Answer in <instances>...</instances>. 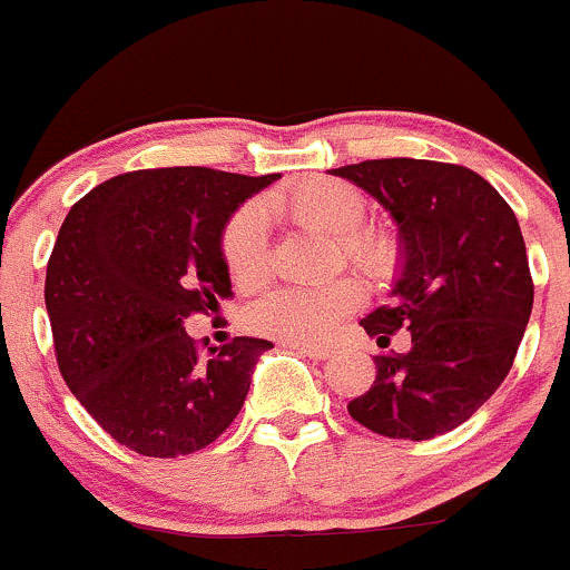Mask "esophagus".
<instances>
[{"label": "esophagus", "instance_id": "esophagus-1", "mask_svg": "<svg viewBox=\"0 0 570 570\" xmlns=\"http://www.w3.org/2000/svg\"><path fill=\"white\" fill-rule=\"evenodd\" d=\"M292 348H297L299 354L311 356V360H327V356H333V348L318 346V343H305V346H292Z\"/></svg>", "mask_w": 570, "mask_h": 570}]
</instances>
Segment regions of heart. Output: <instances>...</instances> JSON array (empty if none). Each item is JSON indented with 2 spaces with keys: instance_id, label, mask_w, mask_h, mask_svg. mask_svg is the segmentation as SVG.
I'll use <instances>...</instances> for the list:
<instances>
[{
  "instance_id": "b5f03b06",
  "label": "heart",
  "mask_w": 570,
  "mask_h": 570,
  "mask_svg": "<svg viewBox=\"0 0 570 570\" xmlns=\"http://www.w3.org/2000/svg\"><path fill=\"white\" fill-rule=\"evenodd\" d=\"M265 208L273 216L337 237L348 265L371 281H390L400 271L403 248L397 235L381 224H365L367 194L333 175H314L271 194ZM222 256L237 286H256L267 275V233L259 208L237 210L222 233ZM365 303V292L352 278L324 286H281L248 305L246 324L273 341L305 346L335 333L337 324Z\"/></svg>"
}]
</instances>
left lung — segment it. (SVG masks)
<instances>
[{"label": "left lung", "instance_id": "8db88e82", "mask_svg": "<svg viewBox=\"0 0 570 570\" xmlns=\"http://www.w3.org/2000/svg\"><path fill=\"white\" fill-rule=\"evenodd\" d=\"M379 199L400 227L403 275L392 305L362 318L405 354L376 356V381L348 403L362 428L428 441L468 422L509 376L530 311L533 278L514 210L490 180L462 165L367 159L330 170Z\"/></svg>", "mask_w": 570, "mask_h": 570}]
</instances>
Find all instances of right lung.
Here are the masks:
<instances>
[{
    "mask_svg": "<svg viewBox=\"0 0 570 570\" xmlns=\"http://www.w3.org/2000/svg\"><path fill=\"white\" fill-rule=\"evenodd\" d=\"M281 178L210 167L116 175L80 197L46 273L59 371L112 441L146 458L214 443L240 414L262 337L186 335L233 295L222 233L237 205Z\"/></svg>",
    "mask_w": 570,
    "mask_h": 570,
    "instance_id": "add662e5",
    "label": "right lung"
}]
</instances>
